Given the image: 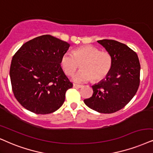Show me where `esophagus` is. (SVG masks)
<instances>
[{"mask_svg":"<svg viewBox=\"0 0 153 153\" xmlns=\"http://www.w3.org/2000/svg\"><path fill=\"white\" fill-rule=\"evenodd\" d=\"M82 85H76V84H73V88H82Z\"/></svg>","mask_w":153,"mask_h":153,"instance_id":"obj_1","label":"esophagus"}]
</instances>
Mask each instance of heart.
Instances as JSON below:
<instances>
[{
	"label": "heart",
	"instance_id": "1",
	"mask_svg": "<svg viewBox=\"0 0 153 153\" xmlns=\"http://www.w3.org/2000/svg\"><path fill=\"white\" fill-rule=\"evenodd\" d=\"M113 59L107 51H100L92 45L79 46L72 53L65 52L61 56L60 65L65 75L72 76L80 64L81 70L73 78L74 82H87L90 80L100 81L111 71Z\"/></svg>",
	"mask_w": 153,
	"mask_h": 153
}]
</instances>
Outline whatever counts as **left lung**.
Masks as SVG:
<instances>
[{"mask_svg": "<svg viewBox=\"0 0 153 153\" xmlns=\"http://www.w3.org/2000/svg\"><path fill=\"white\" fill-rule=\"evenodd\" d=\"M97 42L111 54L113 63L106 78L92 86L93 94L84 102L94 111L111 114L123 109L136 94L140 65L137 53L126 44L111 39Z\"/></svg>", "mask_w": 153, "mask_h": 153, "instance_id": "1", "label": "left lung"}]
</instances>
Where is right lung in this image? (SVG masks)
I'll list each match as a JSON object with an SVG mask.
<instances>
[{
  "label": "right lung",
  "instance_id": "obj_1",
  "mask_svg": "<svg viewBox=\"0 0 153 153\" xmlns=\"http://www.w3.org/2000/svg\"><path fill=\"white\" fill-rule=\"evenodd\" d=\"M70 44L46 34L25 43L13 56L10 77L21 105L37 114L53 113L63 105L73 87L60 65Z\"/></svg>",
  "mask_w": 153,
  "mask_h": 153
}]
</instances>
